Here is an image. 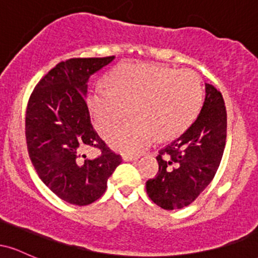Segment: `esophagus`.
I'll use <instances>...</instances> for the list:
<instances>
[{
	"mask_svg": "<svg viewBox=\"0 0 258 258\" xmlns=\"http://www.w3.org/2000/svg\"><path fill=\"white\" fill-rule=\"evenodd\" d=\"M139 156H132V155H122L123 161H133V160H137Z\"/></svg>",
	"mask_w": 258,
	"mask_h": 258,
	"instance_id": "34e87169",
	"label": "esophagus"
}]
</instances>
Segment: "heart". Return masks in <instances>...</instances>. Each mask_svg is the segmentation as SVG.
Returning <instances> with one entry per match:
<instances>
[{"label":"heart","mask_w":258,"mask_h":258,"mask_svg":"<svg viewBox=\"0 0 258 258\" xmlns=\"http://www.w3.org/2000/svg\"><path fill=\"white\" fill-rule=\"evenodd\" d=\"M109 88L96 86L88 96L94 125L108 135L122 122L127 108L132 119L108 137L114 149L138 154L156 138L180 135L199 111L203 86L197 73L154 64L125 63L112 70Z\"/></svg>","instance_id":"heart-1"}]
</instances>
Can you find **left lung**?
Wrapping results in <instances>:
<instances>
[{
    "label": "left lung",
    "instance_id": "left-lung-1",
    "mask_svg": "<svg viewBox=\"0 0 258 258\" xmlns=\"http://www.w3.org/2000/svg\"><path fill=\"white\" fill-rule=\"evenodd\" d=\"M227 111L221 92L205 85L197 120L178 138L159 150V172L147 180V193L165 210L188 206L211 183L223 156Z\"/></svg>",
    "mask_w": 258,
    "mask_h": 258
}]
</instances>
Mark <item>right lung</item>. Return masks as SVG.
<instances>
[{
  "instance_id": "1",
  "label": "right lung",
  "mask_w": 258,
  "mask_h": 258,
  "mask_svg": "<svg viewBox=\"0 0 258 258\" xmlns=\"http://www.w3.org/2000/svg\"><path fill=\"white\" fill-rule=\"evenodd\" d=\"M114 59L61 61L38 82L28 103L25 136L32 165L44 184L73 205L98 200L122 161L93 128L85 99L91 76ZM87 147H98L102 154L87 158Z\"/></svg>"
}]
</instances>
